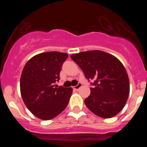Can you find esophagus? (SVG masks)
<instances>
[{"label":"esophagus","instance_id":"esophagus-1","mask_svg":"<svg viewBox=\"0 0 147 147\" xmlns=\"http://www.w3.org/2000/svg\"><path fill=\"white\" fill-rule=\"evenodd\" d=\"M82 84H80V83H79L77 86H75L73 87V89H74V90H78L80 88L82 87Z\"/></svg>","mask_w":147,"mask_h":147}]
</instances>
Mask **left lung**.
Returning a JSON list of instances; mask_svg holds the SVG:
<instances>
[{
    "instance_id": "8db88e82",
    "label": "left lung",
    "mask_w": 147,
    "mask_h": 147,
    "mask_svg": "<svg viewBox=\"0 0 147 147\" xmlns=\"http://www.w3.org/2000/svg\"><path fill=\"white\" fill-rule=\"evenodd\" d=\"M72 59L88 79H94L90 95L84 102L88 109L102 118H111L125 106L130 92L127 72L113 55L101 50L72 55Z\"/></svg>"
}]
</instances>
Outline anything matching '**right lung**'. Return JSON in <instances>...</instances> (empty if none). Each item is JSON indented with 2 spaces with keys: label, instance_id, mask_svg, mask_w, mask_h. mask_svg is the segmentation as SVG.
<instances>
[{
  "label": "right lung",
  "instance_id": "add662e5",
  "mask_svg": "<svg viewBox=\"0 0 147 147\" xmlns=\"http://www.w3.org/2000/svg\"><path fill=\"white\" fill-rule=\"evenodd\" d=\"M68 57L63 52H43L32 57L23 69L20 80L22 98L30 112L39 119H53L68 106L72 88L55 87Z\"/></svg>",
  "mask_w": 147,
  "mask_h": 147
}]
</instances>
